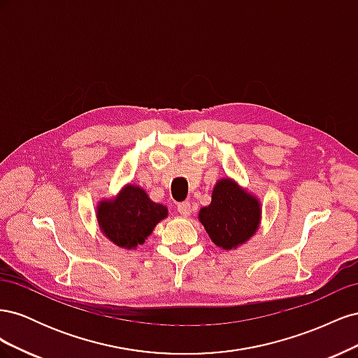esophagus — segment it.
Instances as JSON below:
<instances>
[{"label": "esophagus", "instance_id": "obj_1", "mask_svg": "<svg viewBox=\"0 0 358 358\" xmlns=\"http://www.w3.org/2000/svg\"><path fill=\"white\" fill-rule=\"evenodd\" d=\"M178 212L182 215V216H189L191 215V204L188 201H183V203H179L178 204Z\"/></svg>", "mask_w": 358, "mask_h": 358}]
</instances>
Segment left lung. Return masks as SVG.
<instances>
[{"mask_svg": "<svg viewBox=\"0 0 358 358\" xmlns=\"http://www.w3.org/2000/svg\"><path fill=\"white\" fill-rule=\"evenodd\" d=\"M210 241L224 251L245 245L259 229L262 201L231 178L216 180L212 201L199 212Z\"/></svg>", "mask_w": 358, "mask_h": 358, "instance_id": "1", "label": "left lung"}]
</instances>
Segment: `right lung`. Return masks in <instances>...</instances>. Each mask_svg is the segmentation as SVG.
I'll return each mask as SVG.
<instances>
[{"mask_svg":"<svg viewBox=\"0 0 358 358\" xmlns=\"http://www.w3.org/2000/svg\"><path fill=\"white\" fill-rule=\"evenodd\" d=\"M95 216L106 239L131 251L143 245L157 224L167 218L169 209L150 200L142 187L127 183L115 197L99 201Z\"/></svg>","mask_w":358,"mask_h":358,"instance_id":"add662e5","label":"right lung"}]
</instances>
